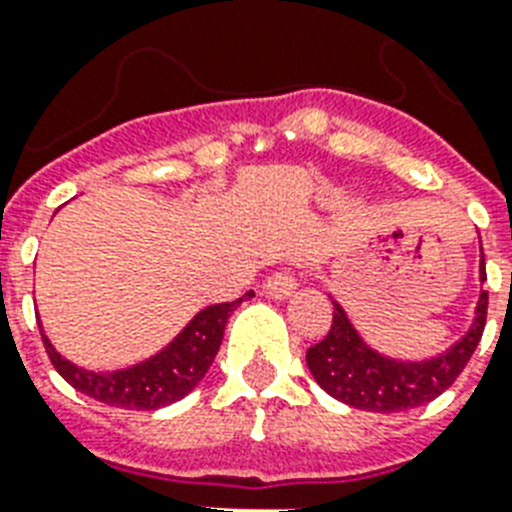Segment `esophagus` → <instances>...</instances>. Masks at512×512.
Here are the masks:
<instances>
[{
  "instance_id": "1",
  "label": "esophagus",
  "mask_w": 512,
  "mask_h": 512,
  "mask_svg": "<svg viewBox=\"0 0 512 512\" xmlns=\"http://www.w3.org/2000/svg\"><path fill=\"white\" fill-rule=\"evenodd\" d=\"M297 289V279L292 271H276L265 279V295L276 297V300H284Z\"/></svg>"
}]
</instances>
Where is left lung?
Instances as JSON below:
<instances>
[{"label": "left lung", "mask_w": 512, "mask_h": 512, "mask_svg": "<svg viewBox=\"0 0 512 512\" xmlns=\"http://www.w3.org/2000/svg\"><path fill=\"white\" fill-rule=\"evenodd\" d=\"M481 281L486 268L481 260ZM489 292H481L476 321L454 348L430 361H393L374 353L335 303L327 337L308 348L305 361L329 396L364 412H404L438 398L468 366L486 327Z\"/></svg>", "instance_id": "left-lung-1"}]
</instances>
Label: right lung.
<instances>
[{
	"mask_svg": "<svg viewBox=\"0 0 512 512\" xmlns=\"http://www.w3.org/2000/svg\"><path fill=\"white\" fill-rule=\"evenodd\" d=\"M244 297H252V292H247ZM244 297L233 300V303L209 305L193 316L191 324L162 353H156L154 358L130 366V369H119V372H87L60 356L44 335L42 342L52 366L79 393L95 398L100 404L151 412L159 406L175 404L199 385L220 350L228 316L236 311V305Z\"/></svg>",
	"mask_w": 512,
	"mask_h": 512,
	"instance_id": "1",
	"label": "right lung"
}]
</instances>
